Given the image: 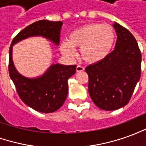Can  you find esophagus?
<instances>
[{
	"label": "esophagus",
	"instance_id": "esophagus-1",
	"mask_svg": "<svg viewBox=\"0 0 146 146\" xmlns=\"http://www.w3.org/2000/svg\"><path fill=\"white\" fill-rule=\"evenodd\" d=\"M76 72H82V71L84 70V67H83L82 66H80V65H78V66H76Z\"/></svg>",
	"mask_w": 146,
	"mask_h": 146
}]
</instances>
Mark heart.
Wrapping results in <instances>:
<instances>
[{
    "label": "heart",
    "instance_id": "1",
    "mask_svg": "<svg viewBox=\"0 0 146 146\" xmlns=\"http://www.w3.org/2000/svg\"><path fill=\"white\" fill-rule=\"evenodd\" d=\"M115 40L114 30L109 25L89 23L73 30L68 40L60 45L62 53L69 57L80 48V56L86 62L95 64L103 61L112 50Z\"/></svg>",
    "mask_w": 146,
    "mask_h": 146
}]
</instances>
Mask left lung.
<instances>
[{
	"instance_id": "obj_1",
	"label": "left lung",
	"mask_w": 146,
	"mask_h": 146,
	"mask_svg": "<svg viewBox=\"0 0 146 146\" xmlns=\"http://www.w3.org/2000/svg\"><path fill=\"white\" fill-rule=\"evenodd\" d=\"M113 27L117 36L115 49L103 61L85 69L89 95L98 108L106 111L128 103L141 76V55L136 40L117 23Z\"/></svg>"
}]
</instances>
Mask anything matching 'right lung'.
I'll list each match as a JSON object with an SVG mask.
<instances>
[{"label": "right lung", "mask_w": 146, "mask_h": 146, "mask_svg": "<svg viewBox=\"0 0 146 146\" xmlns=\"http://www.w3.org/2000/svg\"><path fill=\"white\" fill-rule=\"evenodd\" d=\"M62 22L40 20L30 24L15 36L9 49V76L24 103L44 113H53L63 105L68 95V80L76 73V65L52 64L43 75L28 78L19 73L12 60V47L31 36H42L54 44L60 41Z\"/></svg>", "instance_id": "1"}]
</instances>
